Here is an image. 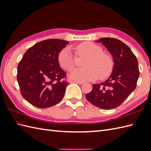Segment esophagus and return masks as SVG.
<instances>
[{"instance_id": "esophagus-1", "label": "esophagus", "mask_w": 151, "mask_h": 151, "mask_svg": "<svg viewBox=\"0 0 151 151\" xmlns=\"http://www.w3.org/2000/svg\"><path fill=\"white\" fill-rule=\"evenodd\" d=\"M72 82L74 83H77V84H82L84 83V82L80 81H73Z\"/></svg>"}]
</instances>
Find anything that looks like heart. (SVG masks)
<instances>
[{
	"mask_svg": "<svg viewBox=\"0 0 151 151\" xmlns=\"http://www.w3.org/2000/svg\"><path fill=\"white\" fill-rule=\"evenodd\" d=\"M77 56H86L83 68H76L69 75L73 79L79 81H93L99 77L104 79L108 77L113 70V61L112 58L103 52V49L99 45L90 42H83L74 47ZM60 67L70 71L75 66L76 57L69 48L63 49L58 57Z\"/></svg>",
	"mask_w": 151,
	"mask_h": 151,
	"instance_id": "obj_1",
	"label": "heart"
}]
</instances>
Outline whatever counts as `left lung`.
I'll return each mask as SVG.
<instances>
[{"mask_svg":"<svg viewBox=\"0 0 151 151\" xmlns=\"http://www.w3.org/2000/svg\"><path fill=\"white\" fill-rule=\"evenodd\" d=\"M96 42L102 43L107 48L114 65L109 78L100 84H93L86 98L95 106L111 109L119 106L135 90L139 77V63L131 49L119 40L102 38Z\"/></svg>","mask_w":151,"mask_h":151,"instance_id":"8db88e82","label":"left lung"}]
</instances>
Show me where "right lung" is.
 I'll return each instance as SVG.
<instances>
[{
  "label": "right lung",
  "instance_id": "1",
  "mask_svg": "<svg viewBox=\"0 0 151 151\" xmlns=\"http://www.w3.org/2000/svg\"><path fill=\"white\" fill-rule=\"evenodd\" d=\"M68 42L42 41L30 47L17 66V80L21 95L33 106L46 108L60 102L68 83L58 57Z\"/></svg>",
  "mask_w": 151,
  "mask_h": 151
}]
</instances>
